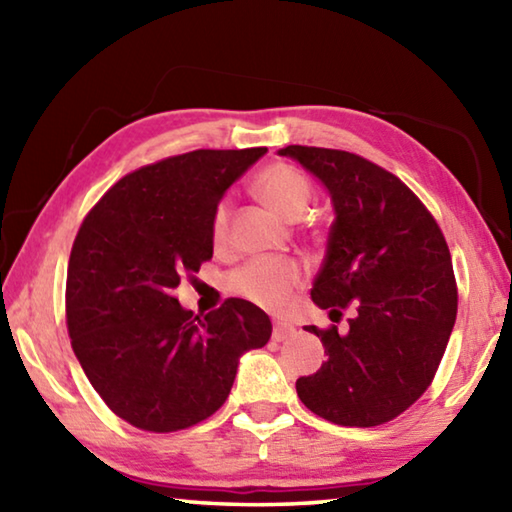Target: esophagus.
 Returning <instances> with one entry per match:
<instances>
[{
  "label": "esophagus",
  "instance_id": "34e87169",
  "mask_svg": "<svg viewBox=\"0 0 512 512\" xmlns=\"http://www.w3.org/2000/svg\"><path fill=\"white\" fill-rule=\"evenodd\" d=\"M291 336H296V327L291 323H282V320H277L273 325V341H287Z\"/></svg>",
  "mask_w": 512,
  "mask_h": 512
}]
</instances>
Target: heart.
Returning a JSON list of instances; mask_svg holds the SVG:
<instances>
[{"instance_id":"1","label":"heart","mask_w":512,"mask_h":512,"mask_svg":"<svg viewBox=\"0 0 512 512\" xmlns=\"http://www.w3.org/2000/svg\"><path fill=\"white\" fill-rule=\"evenodd\" d=\"M253 189L259 201L284 221H298L307 212L314 189L305 173L289 164H271L255 178ZM230 205L221 201L210 219V237L214 246H223L228 239ZM305 273L293 259H257L248 262L228 277L230 291L266 309H282L291 293L296 291Z\"/></svg>"}]
</instances>
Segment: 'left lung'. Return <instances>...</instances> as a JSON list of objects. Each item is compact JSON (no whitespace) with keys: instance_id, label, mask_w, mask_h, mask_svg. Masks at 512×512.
Returning <instances> with one entry per match:
<instances>
[{"instance_id":"8db88e82","label":"left lung","mask_w":512,"mask_h":512,"mask_svg":"<svg viewBox=\"0 0 512 512\" xmlns=\"http://www.w3.org/2000/svg\"><path fill=\"white\" fill-rule=\"evenodd\" d=\"M280 155L314 173L334 203L311 300L339 320L352 309L345 332L305 327L327 361L296 381L298 397L341 427L391 422L431 386L456 323L443 230L400 178L357 153L291 144Z\"/></svg>"}]
</instances>
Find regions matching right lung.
<instances>
[{
  "mask_svg": "<svg viewBox=\"0 0 512 512\" xmlns=\"http://www.w3.org/2000/svg\"><path fill=\"white\" fill-rule=\"evenodd\" d=\"M259 149H198L128 173L85 216L67 266V332L108 409L137 429L171 433L228 400L239 357L264 348L271 320L228 298L207 316L173 291L212 259L210 219Z\"/></svg>",
  "mask_w": 512,
  "mask_h": 512,
  "instance_id": "1",
  "label": "right lung"
}]
</instances>
